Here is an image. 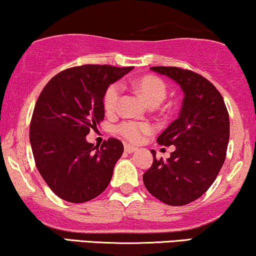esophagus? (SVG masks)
Segmentation results:
<instances>
[{"label":"esophagus","mask_w":256,"mask_h":256,"mask_svg":"<svg viewBox=\"0 0 256 256\" xmlns=\"http://www.w3.org/2000/svg\"><path fill=\"white\" fill-rule=\"evenodd\" d=\"M136 150H138V149L134 148V146H132L129 144H124V152L127 154H132V152H135Z\"/></svg>","instance_id":"obj_1"}]
</instances>
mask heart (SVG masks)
<instances>
[{
	"instance_id": "1",
	"label": "heart",
	"mask_w": 256,
	"mask_h": 256,
	"mask_svg": "<svg viewBox=\"0 0 256 256\" xmlns=\"http://www.w3.org/2000/svg\"><path fill=\"white\" fill-rule=\"evenodd\" d=\"M134 86L142 99L149 106H158L163 102L168 94V86L162 79L155 76H146L136 80ZM122 94V87L120 84L115 82L108 87L104 96V107L108 114L116 112ZM154 130L152 126L148 122L124 121L118 124L116 132L122 138L132 143H138L144 138V136Z\"/></svg>"
}]
</instances>
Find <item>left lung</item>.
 <instances>
[{
    "mask_svg": "<svg viewBox=\"0 0 256 256\" xmlns=\"http://www.w3.org/2000/svg\"><path fill=\"white\" fill-rule=\"evenodd\" d=\"M174 80L184 92L180 116L157 138L174 146L166 160L156 158L143 174L146 190L171 206L186 205L213 184L226 158L230 118L219 90L204 76L172 66L150 68Z\"/></svg>",
    "mask_w": 256,
    "mask_h": 256,
    "instance_id": "obj_1",
    "label": "left lung"
}]
</instances>
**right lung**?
<instances>
[{
	"label": "right lung",
	"mask_w": 256,
	"mask_h": 256,
	"mask_svg": "<svg viewBox=\"0 0 256 256\" xmlns=\"http://www.w3.org/2000/svg\"><path fill=\"white\" fill-rule=\"evenodd\" d=\"M132 68L82 65L56 74L42 90L30 122L34 163L48 188L70 202H85L106 190L124 152L120 140L99 146L86 136L104 120L106 90Z\"/></svg>",
	"instance_id": "1"
}]
</instances>
